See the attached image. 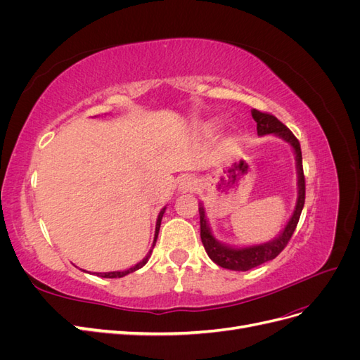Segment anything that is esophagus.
Wrapping results in <instances>:
<instances>
[{
  "label": "esophagus",
  "instance_id": "obj_1",
  "mask_svg": "<svg viewBox=\"0 0 360 360\" xmlns=\"http://www.w3.org/2000/svg\"><path fill=\"white\" fill-rule=\"evenodd\" d=\"M198 186V181L193 176H183L179 181V191L180 192H189Z\"/></svg>",
  "mask_w": 360,
  "mask_h": 360
}]
</instances>
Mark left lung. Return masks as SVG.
<instances>
[{
    "mask_svg": "<svg viewBox=\"0 0 360 360\" xmlns=\"http://www.w3.org/2000/svg\"><path fill=\"white\" fill-rule=\"evenodd\" d=\"M252 118L257 122V132L259 136L275 135L281 139H284L285 143L291 146L294 159H296V171H297V200L288 222L285 224L284 228H282L281 233L276 237H274L269 242L259 243V245H250V246L226 245L217 240L212 233L210 222L205 216L204 205L200 201L198 210H200V225H201V242L204 245L207 255H209L210 259L217 266L228 270H236V271H246L266 263V261L276 258L282 252V249L287 246L294 230H296L303 204H304V176H303V167H302V150H300L297 138L291 134V130L285 124H282L274 115L252 110Z\"/></svg>",
    "mask_w": 360,
    "mask_h": 360,
    "instance_id": "obj_1",
    "label": "left lung"
}]
</instances>
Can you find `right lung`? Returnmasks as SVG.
<instances>
[{
    "mask_svg": "<svg viewBox=\"0 0 360 360\" xmlns=\"http://www.w3.org/2000/svg\"><path fill=\"white\" fill-rule=\"evenodd\" d=\"M165 210H167V205L163 207V209L159 212V214H158V221H156V231H155V238H153V245H151V249L148 250V254L146 255V258H143V261H139L138 264H135L134 267H130V269H127V270H117V271H103V274H94V275H97V276H101V278H123V276H126V275H129V274H132V271H135V270H138V269H141L143 266H146L147 264V261H148V258L151 257V252H153V248H155V245H156V240H158V234H159V228H160V222H162V217H163V213H165ZM85 271V270H84Z\"/></svg>",
    "mask_w": 360,
    "mask_h": 360,
    "instance_id": "1",
    "label": "right lung"
}]
</instances>
